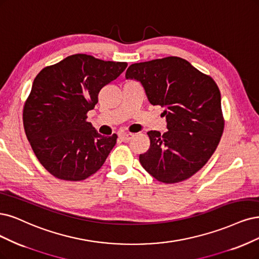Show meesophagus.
I'll use <instances>...</instances> for the list:
<instances>
[{
  "mask_svg": "<svg viewBox=\"0 0 259 259\" xmlns=\"http://www.w3.org/2000/svg\"><path fill=\"white\" fill-rule=\"evenodd\" d=\"M123 141H130L132 138H133V135L132 134H123V135L120 137Z\"/></svg>",
  "mask_w": 259,
  "mask_h": 259,
  "instance_id": "1",
  "label": "esophagus"
}]
</instances>
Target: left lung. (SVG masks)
Returning <instances> with one entry per match:
<instances>
[{"label":"left lung","instance_id":"1","mask_svg":"<svg viewBox=\"0 0 259 259\" xmlns=\"http://www.w3.org/2000/svg\"><path fill=\"white\" fill-rule=\"evenodd\" d=\"M125 78L142 84L151 104L165 107L168 131L148 132L150 148L140 164L159 182L189 179L214 153L224 131L215 81L178 57L132 64Z\"/></svg>","mask_w":259,"mask_h":259}]
</instances>
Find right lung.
<instances>
[{"label":"right lung","mask_w":259,"mask_h":259,"mask_svg":"<svg viewBox=\"0 0 259 259\" xmlns=\"http://www.w3.org/2000/svg\"><path fill=\"white\" fill-rule=\"evenodd\" d=\"M126 62L73 55L42 68L23 107L25 135L40 164L58 179L81 181L103 166L118 136L105 137L87 121L102 89Z\"/></svg>","instance_id":"right-lung-1"}]
</instances>
